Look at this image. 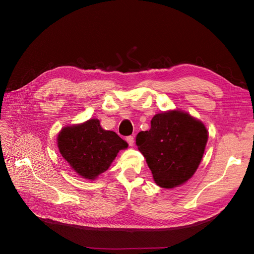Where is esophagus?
I'll return each mask as SVG.
<instances>
[{
	"label": "esophagus",
	"mask_w": 254,
	"mask_h": 254,
	"mask_svg": "<svg viewBox=\"0 0 254 254\" xmlns=\"http://www.w3.org/2000/svg\"><path fill=\"white\" fill-rule=\"evenodd\" d=\"M126 141L127 143L129 144V146H133V143H134V137L132 135H129L126 137Z\"/></svg>",
	"instance_id": "esophagus-1"
}]
</instances>
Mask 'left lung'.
I'll list each match as a JSON object with an SVG mask.
<instances>
[{
    "instance_id": "8db88e82",
    "label": "left lung",
    "mask_w": 254,
    "mask_h": 254,
    "mask_svg": "<svg viewBox=\"0 0 254 254\" xmlns=\"http://www.w3.org/2000/svg\"><path fill=\"white\" fill-rule=\"evenodd\" d=\"M150 129L135 137L159 187L173 189L187 182L202 159L207 131L200 121L181 111L156 114Z\"/></svg>"
}]
</instances>
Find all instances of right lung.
<instances>
[{
	"instance_id": "1",
	"label": "right lung",
	"mask_w": 254,
	"mask_h": 254,
	"mask_svg": "<svg viewBox=\"0 0 254 254\" xmlns=\"http://www.w3.org/2000/svg\"><path fill=\"white\" fill-rule=\"evenodd\" d=\"M57 142L61 156L73 170L91 180L108 170L118 152L128 146L114 131L103 129L95 119L64 128Z\"/></svg>"
}]
</instances>
